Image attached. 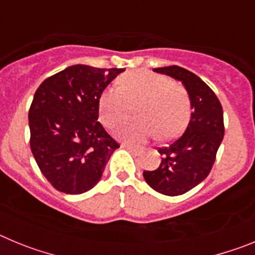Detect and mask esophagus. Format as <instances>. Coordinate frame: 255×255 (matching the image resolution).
Returning a JSON list of instances; mask_svg holds the SVG:
<instances>
[{
    "label": "esophagus",
    "instance_id": "34e87169",
    "mask_svg": "<svg viewBox=\"0 0 255 255\" xmlns=\"http://www.w3.org/2000/svg\"><path fill=\"white\" fill-rule=\"evenodd\" d=\"M123 148H125V149L130 150V152L134 153L135 155L140 154V148L135 147V145H129V144H123Z\"/></svg>",
    "mask_w": 255,
    "mask_h": 255
}]
</instances>
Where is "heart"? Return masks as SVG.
Returning a JSON list of instances; mask_svg holds the SVG:
<instances>
[{"label":"heart","mask_w":255,"mask_h":255,"mask_svg":"<svg viewBox=\"0 0 255 255\" xmlns=\"http://www.w3.org/2000/svg\"><path fill=\"white\" fill-rule=\"evenodd\" d=\"M136 105L135 120L119 129L121 139L140 143L157 134L161 140H170L180 134L190 117V100L182 85L167 76L148 70H135L119 79V85H110L102 92L98 112L102 124L114 129Z\"/></svg>","instance_id":"heart-1"}]
</instances>
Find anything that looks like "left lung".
<instances>
[{
    "label": "left lung",
    "instance_id": "left-lung-1",
    "mask_svg": "<svg viewBox=\"0 0 255 255\" xmlns=\"http://www.w3.org/2000/svg\"><path fill=\"white\" fill-rule=\"evenodd\" d=\"M153 70L180 80L193 110L185 132L167 147L158 148L162 154L158 168L143 172L150 188L176 197L195 188L211 172L225 135L224 111L215 92L189 70L176 65Z\"/></svg>",
    "mask_w": 255,
    "mask_h": 255
}]
</instances>
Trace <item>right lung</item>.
<instances>
[{"mask_svg":"<svg viewBox=\"0 0 255 255\" xmlns=\"http://www.w3.org/2000/svg\"><path fill=\"white\" fill-rule=\"evenodd\" d=\"M124 69L73 65L49 76L29 110L30 149L38 167L61 193L82 194L102 177L120 147L98 121L102 92Z\"/></svg>","mask_w":255,"mask_h":255,"instance_id":"obj_1","label":"right lung"}]
</instances>
